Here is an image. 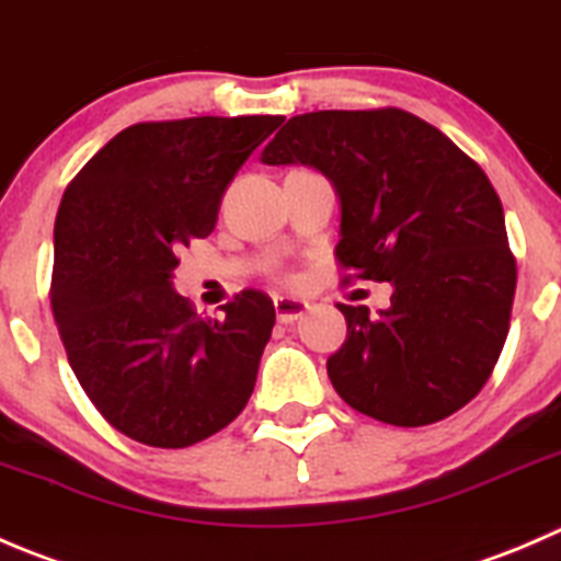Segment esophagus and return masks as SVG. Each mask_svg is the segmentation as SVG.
Returning a JSON list of instances; mask_svg holds the SVG:
<instances>
[{
    "instance_id": "1",
    "label": "esophagus",
    "mask_w": 561,
    "mask_h": 561,
    "mask_svg": "<svg viewBox=\"0 0 561 561\" xmlns=\"http://www.w3.org/2000/svg\"><path fill=\"white\" fill-rule=\"evenodd\" d=\"M273 305H275V316H278V321H283V324L302 319L305 310L310 308L305 299H297V297H275Z\"/></svg>"
}]
</instances>
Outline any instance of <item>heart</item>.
<instances>
[{
	"mask_svg": "<svg viewBox=\"0 0 561 561\" xmlns=\"http://www.w3.org/2000/svg\"><path fill=\"white\" fill-rule=\"evenodd\" d=\"M278 278H280V280H286V283H288V280H291V273H280V275H278Z\"/></svg>",
	"mask_w": 561,
	"mask_h": 561,
	"instance_id": "1",
	"label": "heart"
}]
</instances>
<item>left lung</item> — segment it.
<instances>
[{
	"mask_svg": "<svg viewBox=\"0 0 561 561\" xmlns=\"http://www.w3.org/2000/svg\"><path fill=\"white\" fill-rule=\"evenodd\" d=\"M262 160L330 176L341 196L343 280L392 283L379 316L337 305L346 341L327 359L337 396L401 428L467 407L507 341L518 278L485 171L403 108L291 116Z\"/></svg>",
	"mask_w": 561,
	"mask_h": 561,
	"instance_id": "1",
	"label": "left lung"
}]
</instances>
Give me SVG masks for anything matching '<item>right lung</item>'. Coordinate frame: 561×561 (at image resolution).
Listing matches in <instances>:
<instances>
[{"instance_id":"obj_1","label":"right lung","mask_w":561,"mask_h":561,"mask_svg":"<svg viewBox=\"0 0 561 561\" xmlns=\"http://www.w3.org/2000/svg\"><path fill=\"white\" fill-rule=\"evenodd\" d=\"M280 122H138L65 191L54 224V321L94 409L141 445H196L251 398L273 299L245 288L220 319H202L171 288V273L180 248L215 229L229 182Z\"/></svg>"}]
</instances>
